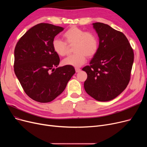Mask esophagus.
<instances>
[{
  "mask_svg": "<svg viewBox=\"0 0 147 147\" xmlns=\"http://www.w3.org/2000/svg\"><path fill=\"white\" fill-rule=\"evenodd\" d=\"M75 70H76V73H79L81 71V69L79 68H75Z\"/></svg>",
  "mask_w": 147,
  "mask_h": 147,
  "instance_id": "esophagus-1",
  "label": "esophagus"
}]
</instances>
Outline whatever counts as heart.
<instances>
[{"label":"heart","instance_id":"obj_1","mask_svg":"<svg viewBox=\"0 0 147 147\" xmlns=\"http://www.w3.org/2000/svg\"><path fill=\"white\" fill-rule=\"evenodd\" d=\"M65 42L58 38L52 41V48L58 55L64 57L67 55L68 46H73L74 53L63 61V64L74 67H80L84 64L88 58L94 57L99 48L97 35L92 32L85 30L76 26L69 28L63 34Z\"/></svg>","mask_w":147,"mask_h":147}]
</instances>
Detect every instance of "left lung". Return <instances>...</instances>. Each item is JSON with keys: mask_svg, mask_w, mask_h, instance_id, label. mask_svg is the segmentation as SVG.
I'll list each match as a JSON object with an SVG mask.
<instances>
[{"mask_svg": "<svg viewBox=\"0 0 147 147\" xmlns=\"http://www.w3.org/2000/svg\"><path fill=\"white\" fill-rule=\"evenodd\" d=\"M99 37V48L83 68L88 78L84 83L87 94L98 101L116 98L129 84L134 59L133 49L126 36L110 26L93 23Z\"/></svg>", "mask_w": 147, "mask_h": 147, "instance_id": "left-lung-1", "label": "left lung"}]
</instances>
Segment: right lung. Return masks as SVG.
<instances>
[{"instance_id":"obj_1","label":"right lung","mask_w":147,"mask_h":147,"mask_svg":"<svg viewBox=\"0 0 147 147\" xmlns=\"http://www.w3.org/2000/svg\"><path fill=\"white\" fill-rule=\"evenodd\" d=\"M63 30L48 23L38 24L20 38L15 48V75L26 94L37 102L53 101L75 73L73 66L57 67L60 59L53 49L52 41Z\"/></svg>"}]
</instances>
